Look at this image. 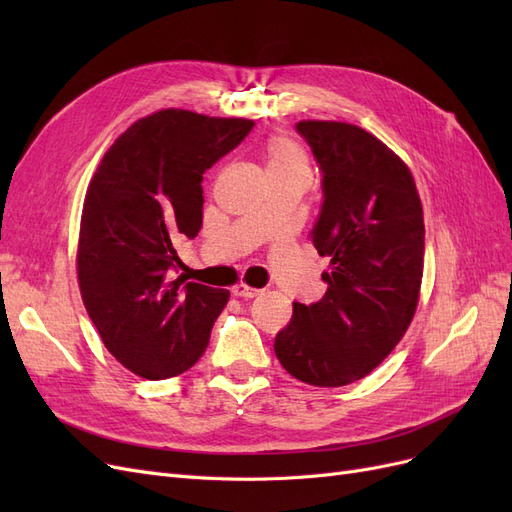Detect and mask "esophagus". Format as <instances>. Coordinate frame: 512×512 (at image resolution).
<instances>
[{
    "instance_id": "34e87169",
    "label": "esophagus",
    "mask_w": 512,
    "mask_h": 512,
    "mask_svg": "<svg viewBox=\"0 0 512 512\" xmlns=\"http://www.w3.org/2000/svg\"><path fill=\"white\" fill-rule=\"evenodd\" d=\"M232 292H235V297H243V299H254V297H258V294H260L262 290H258V288H254V286H247V284L239 282L235 288H232Z\"/></svg>"
}]
</instances>
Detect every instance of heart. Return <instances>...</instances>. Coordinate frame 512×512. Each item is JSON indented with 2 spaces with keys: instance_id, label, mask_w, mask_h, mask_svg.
Masks as SVG:
<instances>
[{
  "instance_id": "heart-1",
  "label": "heart",
  "mask_w": 512,
  "mask_h": 512,
  "mask_svg": "<svg viewBox=\"0 0 512 512\" xmlns=\"http://www.w3.org/2000/svg\"><path fill=\"white\" fill-rule=\"evenodd\" d=\"M265 162L269 177L305 175L309 177V160L303 147L286 134H273L265 143Z\"/></svg>"
}]
</instances>
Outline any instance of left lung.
Instances as JSON below:
<instances>
[{"instance_id": "left-lung-1", "label": "left lung", "mask_w": 512, "mask_h": 512, "mask_svg": "<svg viewBox=\"0 0 512 512\" xmlns=\"http://www.w3.org/2000/svg\"><path fill=\"white\" fill-rule=\"evenodd\" d=\"M322 168L324 203L309 239L331 271L318 303H292L275 356L312 386H346L374 371L406 335L421 297L423 205L408 164L346 121L303 119Z\"/></svg>"}]
</instances>
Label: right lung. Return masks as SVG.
I'll list each match as a JSON object with an SVG mask.
<instances>
[{"mask_svg":"<svg viewBox=\"0 0 512 512\" xmlns=\"http://www.w3.org/2000/svg\"><path fill=\"white\" fill-rule=\"evenodd\" d=\"M254 128L162 108L108 147L83 203L76 273L106 350L147 380L190 369L230 292L175 277L173 243L203 226V173Z\"/></svg>","mask_w":512,"mask_h":512,"instance_id":"right-lung-1","label":"right lung"}]
</instances>
